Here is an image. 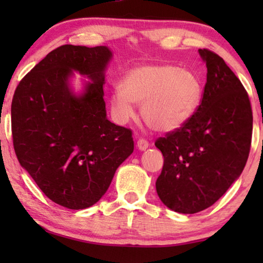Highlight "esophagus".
<instances>
[{"label": "esophagus", "instance_id": "obj_1", "mask_svg": "<svg viewBox=\"0 0 263 263\" xmlns=\"http://www.w3.org/2000/svg\"><path fill=\"white\" fill-rule=\"evenodd\" d=\"M136 146H138V148L140 151H145L146 148H148V141H147V140H145V139L140 138L138 140V142H136Z\"/></svg>", "mask_w": 263, "mask_h": 263}]
</instances>
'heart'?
Returning <instances> with one entry per match:
<instances>
[{"label":"heart","mask_w":263,"mask_h":263,"mask_svg":"<svg viewBox=\"0 0 263 263\" xmlns=\"http://www.w3.org/2000/svg\"><path fill=\"white\" fill-rule=\"evenodd\" d=\"M111 96L114 116L125 123L134 116L133 103L141 105L145 123L156 132H172L190 120L202 96V81L188 68L172 64L136 67Z\"/></svg>","instance_id":"1"}]
</instances>
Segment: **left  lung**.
<instances>
[{
    "mask_svg": "<svg viewBox=\"0 0 263 263\" xmlns=\"http://www.w3.org/2000/svg\"><path fill=\"white\" fill-rule=\"evenodd\" d=\"M199 52L207 67L201 104L184 125L154 142L164 156L158 196L184 214L211 207L239 177L253 134V110L242 82L217 53Z\"/></svg>",
    "mask_w": 263,
    "mask_h": 263,
    "instance_id": "left-lung-1",
    "label": "left lung"
}]
</instances>
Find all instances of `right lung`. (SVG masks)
<instances>
[{
    "label": "right lung",
    "instance_id": "1",
    "mask_svg": "<svg viewBox=\"0 0 263 263\" xmlns=\"http://www.w3.org/2000/svg\"><path fill=\"white\" fill-rule=\"evenodd\" d=\"M110 59L106 46H59L25 75L13 96L17 160L50 200L69 210L98 202L134 151L130 129L106 118L103 86ZM71 70L93 81L81 97L67 87Z\"/></svg>",
    "mask_w": 263,
    "mask_h": 263
}]
</instances>
